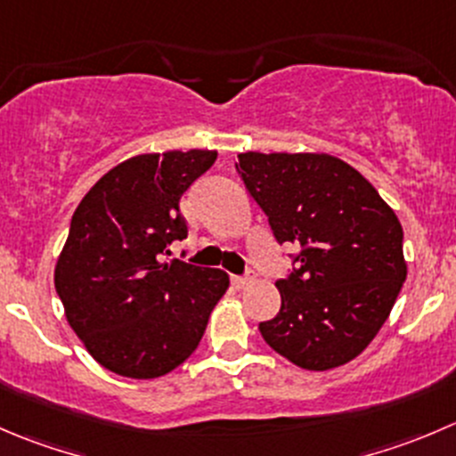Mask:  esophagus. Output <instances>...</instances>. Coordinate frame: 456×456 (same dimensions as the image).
<instances>
[{"mask_svg": "<svg viewBox=\"0 0 456 456\" xmlns=\"http://www.w3.org/2000/svg\"><path fill=\"white\" fill-rule=\"evenodd\" d=\"M254 278H256L254 269H249V272H247L245 276H232V282H233V285L238 287V289H242V287H247V285H249V282L254 281Z\"/></svg>", "mask_w": 456, "mask_h": 456, "instance_id": "34e87169", "label": "esophagus"}]
</instances>
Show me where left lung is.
<instances>
[{"mask_svg":"<svg viewBox=\"0 0 456 456\" xmlns=\"http://www.w3.org/2000/svg\"><path fill=\"white\" fill-rule=\"evenodd\" d=\"M236 171L278 245H298L278 278L281 312L258 325L265 343L303 370L359 356L403 287V229L377 189L327 153H240Z\"/></svg>","mask_w":456,"mask_h":456,"instance_id":"left-lung-1","label":"left lung"}]
</instances>
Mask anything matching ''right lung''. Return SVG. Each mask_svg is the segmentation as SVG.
Wrapping results in <instances>:
<instances>
[{
  "mask_svg": "<svg viewBox=\"0 0 456 456\" xmlns=\"http://www.w3.org/2000/svg\"><path fill=\"white\" fill-rule=\"evenodd\" d=\"M216 156L191 149L129 158L75 209L55 289L66 321L102 368L156 379L196 352L229 276L165 256L189 233L180 198Z\"/></svg>",
  "mask_w": 456,
  "mask_h": 456,
  "instance_id": "1",
  "label": "right lung"
}]
</instances>
